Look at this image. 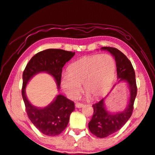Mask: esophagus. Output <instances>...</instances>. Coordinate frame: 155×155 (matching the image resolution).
Returning a JSON list of instances; mask_svg holds the SVG:
<instances>
[{
	"label": "esophagus",
	"mask_w": 155,
	"mask_h": 155,
	"mask_svg": "<svg viewBox=\"0 0 155 155\" xmlns=\"http://www.w3.org/2000/svg\"><path fill=\"white\" fill-rule=\"evenodd\" d=\"M84 106V104L81 103H76L75 104V107L76 108H82Z\"/></svg>",
	"instance_id": "1"
}]
</instances>
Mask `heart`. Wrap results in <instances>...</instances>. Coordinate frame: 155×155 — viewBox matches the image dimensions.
I'll use <instances>...</instances> for the list:
<instances>
[{
  "label": "heart",
  "instance_id": "obj_1",
  "mask_svg": "<svg viewBox=\"0 0 155 155\" xmlns=\"http://www.w3.org/2000/svg\"><path fill=\"white\" fill-rule=\"evenodd\" d=\"M116 63L109 54L84 57L68 67V74L63 75L61 85L69 98H75L83 90L87 96L96 99L103 96L113 80Z\"/></svg>",
  "mask_w": 155,
  "mask_h": 155
}]
</instances>
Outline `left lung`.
Returning <instances> with one entry per match:
<instances>
[{
    "label": "left lung",
    "mask_w": 155,
    "mask_h": 155,
    "mask_svg": "<svg viewBox=\"0 0 155 155\" xmlns=\"http://www.w3.org/2000/svg\"><path fill=\"white\" fill-rule=\"evenodd\" d=\"M101 49L109 52L115 58L118 83H127L130 90L128 104L122 111L111 113L107 109L104 101L109 94L92 105L94 114L88 124V128L90 132L94 136L103 138L117 132L129 120L133 112L134 101L137 94V87L133 66L123 52L113 47H102ZM116 84H114L112 90Z\"/></svg>",
    "instance_id": "1"
}]
</instances>
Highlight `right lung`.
I'll use <instances>...</instances> for the list:
<instances>
[{"mask_svg": "<svg viewBox=\"0 0 155 155\" xmlns=\"http://www.w3.org/2000/svg\"><path fill=\"white\" fill-rule=\"evenodd\" d=\"M75 55V52L61 49H47L31 58L23 73L22 97L26 112L31 123L40 132L48 136L60 134L68 126L69 116L75 109L74 103L62 94L57 95L47 106H34L25 94L27 84L34 75L47 73L53 77L58 90L60 89L62 69Z\"/></svg>", "mask_w": 155, "mask_h": 155, "instance_id": "1", "label": "right lung"}]
</instances>
